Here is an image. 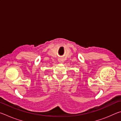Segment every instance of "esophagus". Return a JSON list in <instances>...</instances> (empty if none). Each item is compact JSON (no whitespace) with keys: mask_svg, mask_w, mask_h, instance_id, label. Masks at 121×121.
<instances>
[{"mask_svg":"<svg viewBox=\"0 0 121 121\" xmlns=\"http://www.w3.org/2000/svg\"><path fill=\"white\" fill-rule=\"evenodd\" d=\"M58 61L60 63H63V61H63V59H62V58H59L58 59Z\"/></svg>","mask_w":121,"mask_h":121,"instance_id":"esophagus-1","label":"esophagus"}]
</instances>
